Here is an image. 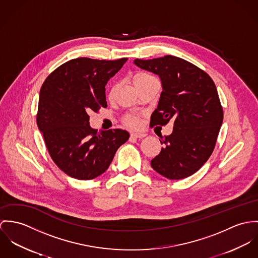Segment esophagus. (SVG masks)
<instances>
[{"label":"esophagus","instance_id":"obj_1","mask_svg":"<svg viewBox=\"0 0 258 258\" xmlns=\"http://www.w3.org/2000/svg\"><path fill=\"white\" fill-rule=\"evenodd\" d=\"M131 136L133 138H137V139H143L144 137H146V134L144 133H132Z\"/></svg>","mask_w":258,"mask_h":258}]
</instances>
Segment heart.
Returning a JSON list of instances; mask_svg holds the SVG:
<instances>
[{"mask_svg":"<svg viewBox=\"0 0 258 258\" xmlns=\"http://www.w3.org/2000/svg\"><path fill=\"white\" fill-rule=\"evenodd\" d=\"M154 77L146 72H138L136 73L134 76H133V83L134 85L136 86V88H138L141 85H143V83L153 79ZM114 92V88L111 90V94ZM123 122L128 125V126H133V127H136L140 124V119L138 116L136 115H126L124 118H123Z\"/></svg>","mask_w":258,"mask_h":258,"instance_id":"obj_1","label":"heart"}]
</instances>
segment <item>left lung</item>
Instances as JSON below:
<instances>
[{
  "label": "left lung",
  "mask_w": 258,
  "mask_h": 258,
  "mask_svg": "<svg viewBox=\"0 0 258 258\" xmlns=\"http://www.w3.org/2000/svg\"><path fill=\"white\" fill-rule=\"evenodd\" d=\"M134 62L161 80L163 90L150 124L174 122L171 135L160 137L163 147L151 167L172 180L189 177L211 156L223 123L216 85L205 71L182 58L166 55Z\"/></svg>",
  "instance_id": "obj_1"
}]
</instances>
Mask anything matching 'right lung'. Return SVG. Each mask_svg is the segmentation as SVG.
I'll return each mask as SVG.
<instances>
[{"instance_id":"1","label":"right lung","mask_w":258,"mask_h":258,"mask_svg":"<svg viewBox=\"0 0 258 258\" xmlns=\"http://www.w3.org/2000/svg\"><path fill=\"white\" fill-rule=\"evenodd\" d=\"M126 60L71 59L41 86L37 126L54 163L72 178L91 180L103 174L130 138L126 131L98 132L89 122L91 112L107 108L105 86Z\"/></svg>"}]
</instances>
